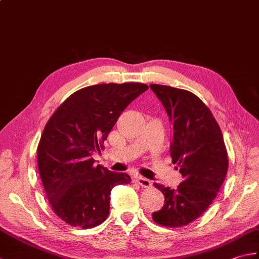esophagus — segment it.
Here are the masks:
<instances>
[{"label": "esophagus", "mask_w": 259, "mask_h": 259, "mask_svg": "<svg viewBox=\"0 0 259 259\" xmlns=\"http://www.w3.org/2000/svg\"><path fill=\"white\" fill-rule=\"evenodd\" d=\"M136 183H138L141 187H143V188H149V187H151V182L149 179H146V178H143V177H141V176H139V177H136Z\"/></svg>", "instance_id": "1"}]
</instances>
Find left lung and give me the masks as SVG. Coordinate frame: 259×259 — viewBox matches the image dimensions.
<instances>
[{
	"label": "left lung",
	"mask_w": 259,
	"mask_h": 259,
	"mask_svg": "<svg viewBox=\"0 0 259 259\" xmlns=\"http://www.w3.org/2000/svg\"><path fill=\"white\" fill-rule=\"evenodd\" d=\"M150 88L172 124L170 155L184 177L177 189L153 184L164 204L152 219L163 227H184L201 217L220 190L229 164L226 144L211 110L197 96L168 85Z\"/></svg>",
	"instance_id": "left-lung-1"
}]
</instances>
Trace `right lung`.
<instances>
[{
  "label": "right lung",
  "instance_id": "1",
  "mask_svg": "<svg viewBox=\"0 0 259 259\" xmlns=\"http://www.w3.org/2000/svg\"><path fill=\"white\" fill-rule=\"evenodd\" d=\"M148 89L134 82L85 87L47 121L37 149L39 175L54 213L69 226H99L109 214L111 189L131 183L127 174L96 165L91 155L104 148L126 107Z\"/></svg>",
  "mask_w": 259,
  "mask_h": 259
}]
</instances>
